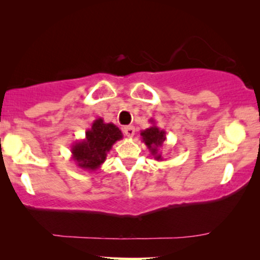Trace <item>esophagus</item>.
<instances>
[{
  "label": "esophagus",
  "instance_id": "1",
  "mask_svg": "<svg viewBox=\"0 0 260 260\" xmlns=\"http://www.w3.org/2000/svg\"><path fill=\"white\" fill-rule=\"evenodd\" d=\"M123 133L125 134V136L127 137H134L135 135V127L133 125H129V126H125L123 129Z\"/></svg>",
  "mask_w": 260,
  "mask_h": 260
}]
</instances>
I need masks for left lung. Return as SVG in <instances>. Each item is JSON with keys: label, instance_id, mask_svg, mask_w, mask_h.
Segmentation results:
<instances>
[{"label": "left lung", "instance_id": "1", "mask_svg": "<svg viewBox=\"0 0 260 260\" xmlns=\"http://www.w3.org/2000/svg\"><path fill=\"white\" fill-rule=\"evenodd\" d=\"M152 125L148 129L141 131L142 142L147 145V148L150 151V154L154 156L156 161H163V157L159 151V148L163 147V143L166 141V131L161 130L156 125L155 120L150 119Z\"/></svg>", "mask_w": 260, "mask_h": 260}]
</instances>
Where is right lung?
Here are the masks:
<instances>
[{
	"instance_id": "1",
	"label": "right lung",
	"mask_w": 260,
	"mask_h": 260,
	"mask_svg": "<svg viewBox=\"0 0 260 260\" xmlns=\"http://www.w3.org/2000/svg\"><path fill=\"white\" fill-rule=\"evenodd\" d=\"M122 138V131L115 124L97 118L85 133L84 140L76 142L71 148L73 161L81 169L97 170L105 162L112 145Z\"/></svg>"
}]
</instances>
